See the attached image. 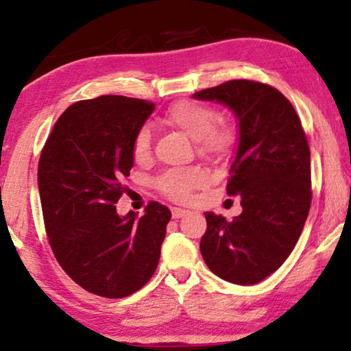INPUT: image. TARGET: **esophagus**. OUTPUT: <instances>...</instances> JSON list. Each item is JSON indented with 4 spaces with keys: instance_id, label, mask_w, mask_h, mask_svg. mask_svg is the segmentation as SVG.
<instances>
[{
    "instance_id": "esophagus-1",
    "label": "esophagus",
    "mask_w": 351,
    "mask_h": 351,
    "mask_svg": "<svg viewBox=\"0 0 351 351\" xmlns=\"http://www.w3.org/2000/svg\"><path fill=\"white\" fill-rule=\"evenodd\" d=\"M189 214V210L182 209V208H172V219H180L184 215Z\"/></svg>"
}]
</instances>
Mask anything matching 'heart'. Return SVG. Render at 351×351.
<instances>
[{"label":"heart","mask_w":351,"mask_h":351,"mask_svg":"<svg viewBox=\"0 0 351 351\" xmlns=\"http://www.w3.org/2000/svg\"><path fill=\"white\" fill-rule=\"evenodd\" d=\"M166 121L191 141L198 143V150L204 155H222L233 143V132L225 126H214L217 121V113L208 105L182 100L172 105L166 113ZM134 158L145 160L150 152V132L141 129L134 138ZM206 182V174L199 167H180L171 169L158 179V189L172 199H185L196 186Z\"/></svg>","instance_id":"b5f03b06"}]
</instances>
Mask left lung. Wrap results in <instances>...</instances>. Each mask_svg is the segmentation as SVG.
Segmentation results:
<instances>
[{
	"instance_id": "1",
	"label": "left lung",
	"mask_w": 351,
	"mask_h": 351,
	"mask_svg": "<svg viewBox=\"0 0 351 351\" xmlns=\"http://www.w3.org/2000/svg\"><path fill=\"white\" fill-rule=\"evenodd\" d=\"M193 99L225 105L237 118L227 191L243 208L232 220L204 213L201 256L222 280L257 285L289 257L308 217V142L289 100L268 84L233 80Z\"/></svg>"
}]
</instances>
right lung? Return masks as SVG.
Returning <instances> with one entry per match:
<instances>
[{"mask_svg": "<svg viewBox=\"0 0 351 351\" xmlns=\"http://www.w3.org/2000/svg\"><path fill=\"white\" fill-rule=\"evenodd\" d=\"M155 110L142 99L100 95L65 110L38 165L49 244L83 289L121 299L145 286L160 262L171 210L156 201L145 214L117 213L134 166V138Z\"/></svg>", "mask_w": 351, "mask_h": 351, "instance_id": "1", "label": "right lung"}]
</instances>
